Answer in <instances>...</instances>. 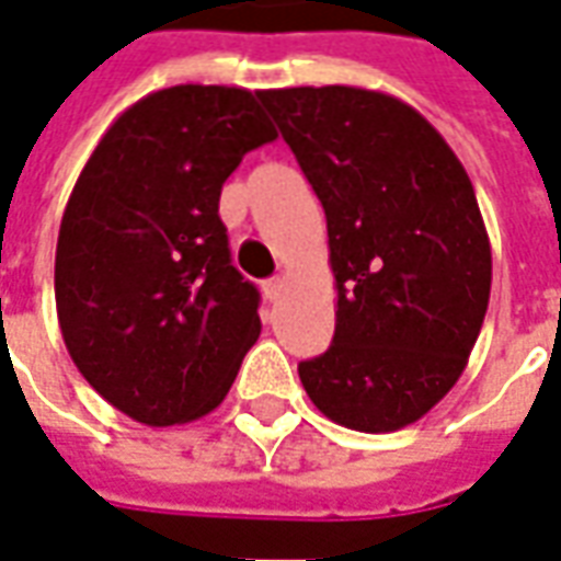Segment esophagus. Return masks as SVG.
Masks as SVG:
<instances>
[{
    "label": "esophagus",
    "instance_id": "esophagus-1",
    "mask_svg": "<svg viewBox=\"0 0 561 561\" xmlns=\"http://www.w3.org/2000/svg\"><path fill=\"white\" fill-rule=\"evenodd\" d=\"M282 288H285V282H282L279 276H273V279L264 282V297H267L270 304H276V300H279Z\"/></svg>",
    "mask_w": 561,
    "mask_h": 561
}]
</instances>
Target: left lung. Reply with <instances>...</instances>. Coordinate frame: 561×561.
<instances>
[{"label": "left lung", "instance_id": "8db88e82", "mask_svg": "<svg viewBox=\"0 0 561 561\" xmlns=\"http://www.w3.org/2000/svg\"><path fill=\"white\" fill-rule=\"evenodd\" d=\"M328 216L336 330L297 366L333 423L393 433L457 385L493 255L469 173L412 104L360 87L261 90Z\"/></svg>", "mask_w": 561, "mask_h": 561}]
</instances>
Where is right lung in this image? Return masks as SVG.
Listing matches in <instances>:
<instances>
[{"mask_svg": "<svg viewBox=\"0 0 561 561\" xmlns=\"http://www.w3.org/2000/svg\"><path fill=\"white\" fill-rule=\"evenodd\" d=\"M276 140L257 92L180 83L116 116L71 188L56 240V316L80 376L147 426L209 414L261 333L231 264L225 180Z\"/></svg>", "mask_w": 561, "mask_h": 561, "instance_id": "obj_1", "label": "right lung"}]
</instances>
